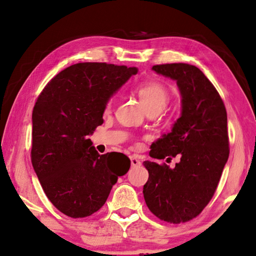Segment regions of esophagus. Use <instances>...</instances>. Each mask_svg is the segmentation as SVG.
I'll return each instance as SVG.
<instances>
[{
    "label": "esophagus",
    "instance_id": "34e87169",
    "mask_svg": "<svg viewBox=\"0 0 256 256\" xmlns=\"http://www.w3.org/2000/svg\"><path fill=\"white\" fill-rule=\"evenodd\" d=\"M130 160H131V164H132V166H140L142 165V162H140V160L138 158V157H135V156H131L130 157Z\"/></svg>",
    "mask_w": 256,
    "mask_h": 256
}]
</instances>
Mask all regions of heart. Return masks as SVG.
Listing matches in <instances>:
<instances>
[{"label":"heart","instance_id":"b5f03b06","mask_svg":"<svg viewBox=\"0 0 256 256\" xmlns=\"http://www.w3.org/2000/svg\"><path fill=\"white\" fill-rule=\"evenodd\" d=\"M138 94L140 101L146 108V110H158L162 111L170 101V94L164 84L157 81H148L140 84L138 89ZM113 103V99H108L106 103V108H110Z\"/></svg>","mask_w":256,"mask_h":256}]
</instances>
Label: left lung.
Here are the masks:
<instances>
[{"instance_id": "1", "label": "left lung", "mask_w": 256, "mask_h": 256, "mask_svg": "<svg viewBox=\"0 0 256 256\" xmlns=\"http://www.w3.org/2000/svg\"><path fill=\"white\" fill-rule=\"evenodd\" d=\"M156 74L175 80L182 114L172 131L152 144L150 156L180 162L170 168L146 160L145 202L150 212L170 224L187 222L209 204L229 158L228 118L218 91L199 68L188 64H156Z\"/></svg>"}]
</instances>
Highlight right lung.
Segmentation results:
<instances>
[{
    "instance_id": "right-lung-1",
    "label": "right lung",
    "mask_w": 256,
    "mask_h": 256,
    "mask_svg": "<svg viewBox=\"0 0 256 256\" xmlns=\"http://www.w3.org/2000/svg\"><path fill=\"white\" fill-rule=\"evenodd\" d=\"M136 74L135 67L76 64L55 76L35 103L32 164L47 198L70 218L99 210L130 170L128 157L100 155L88 136L103 123L106 101Z\"/></svg>"
}]
</instances>
